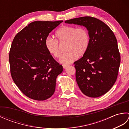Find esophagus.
I'll return each mask as SVG.
<instances>
[{
	"label": "esophagus",
	"mask_w": 129,
	"mask_h": 129,
	"mask_svg": "<svg viewBox=\"0 0 129 129\" xmlns=\"http://www.w3.org/2000/svg\"><path fill=\"white\" fill-rule=\"evenodd\" d=\"M68 67V65H62V67H63V68H64V69H65V68H66Z\"/></svg>",
	"instance_id": "1"
}]
</instances>
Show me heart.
I'll return each instance as SVG.
<instances>
[{"label":"heart","instance_id":"heart-1","mask_svg":"<svg viewBox=\"0 0 129 129\" xmlns=\"http://www.w3.org/2000/svg\"><path fill=\"white\" fill-rule=\"evenodd\" d=\"M56 40L48 38L45 40V46L48 53L54 58L58 59L61 52L60 44L66 43L65 51L59 61L63 64H69L86 53L90 44V35L87 30L84 27L76 28L73 26H64L55 33Z\"/></svg>","mask_w":129,"mask_h":129}]
</instances>
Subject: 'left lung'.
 <instances>
[{
	"label": "left lung",
	"mask_w": 129,
	"mask_h": 129,
	"mask_svg": "<svg viewBox=\"0 0 129 129\" xmlns=\"http://www.w3.org/2000/svg\"><path fill=\"white\" fill-rule=\"evenodd\" d=\"M86 27L90 44L83 56L74 62L76 80L84 95L101 96L115 83L120 64V54L116 38L111 29L91 16H84L65 21Z\"/></svg>",
	"instance_id": "obj_1"
}]
</instances>
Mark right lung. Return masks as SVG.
I'll list each match as a JSON object with an SVG mask.
<instances>
[{
    "mask_svg": "<svg viewBox=\"0 0 129 129\" xmlns=\"http://www.w3.org/2000/svg\"><path fill=\"white\" fill-rule=\"evenodd\" d=\"M62 21H33L13 40L9 56L11 75L20 91L33 100L50 98L57 76L63 70L45 46L49 33Z\"/></svg>",
    "mask_w": 129,
    "mask_h": 129,
    "instance_id": "obj_1",
    "label": "right lung"
}]
</instances>
